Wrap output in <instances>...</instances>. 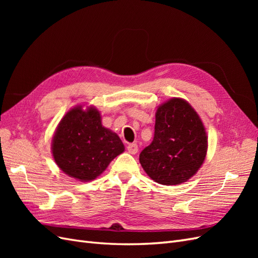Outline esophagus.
<instances>
[{
	"label": "esophagus",
	"mask_w": 258,
	"mask_h": 258,
	"mask_svg": "<svg viewBox=\"0 0 258 258\" xmlns=\"http://www.w3.org/2000/svg\"><path fill=\"white\" fill-rule=\"evenodd\" d=\"M127 151L130 153V154H137L138 151H139V147H138V144L137 143H131L127 146Z\"/></svg>",
	"instance_id": "obj_1"
}]
</instances>
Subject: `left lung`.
I'll use <instances>...</instances> for the list:
<instances>
[{
	"label": "left lung",
	"mask_w": 258,
	"mask_h": 258,
	"mask_svg": "<svg viewBox=\"0 0 258 258\" xmlns=\"http://www.w3.org/2000/svg\"><path fill=\"white\" fill-rule=\"evenodd\" d=\"M153 142L140 154L146 174L162 185H178L197 173L208 150L206 128L194 107L172 98L156 111Z\"/></svg>",
	"instance_id": "1"
}]
</instances>
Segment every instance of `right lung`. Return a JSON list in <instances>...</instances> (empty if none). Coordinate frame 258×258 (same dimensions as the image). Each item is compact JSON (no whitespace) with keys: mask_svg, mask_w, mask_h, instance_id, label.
<instances>
[{"mask_svg":"<svg viewBox=\"0 0 258 258\" xmlns=\"http://www.w3.org/2000/svg\"><path fill=\"white\" fill-rule=\"evenodd\" d=\"M124 151L115 132L102 126L100 112L77 105L62 118L54 132L51 153L57 166L82 182L98 177Z\"/></svg>","mask_w":258,"mask_h":258,"instance_id":"add662e5","label":"right lung"}]
</instances>
